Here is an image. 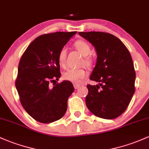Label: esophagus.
Returning a JSON list of instances; mask_svg holds the SVG:
<instances>
[{"mask_svg": "<svg viewBox=\"0 0 149 149\" xmlns=\"http://www.w3.org/2000/svg\"><path fill=\"white\" fill-rule=\"evenodd\" d=\"M73 85H74V87L75 89H77L78 88L80 87L81 84H78V83H74V84H73Z\"/></svg>", "mask_w": 149, "mask_h": 149, "instance_id": "esophagus-1", "label": "esophagus"}]
</instances>
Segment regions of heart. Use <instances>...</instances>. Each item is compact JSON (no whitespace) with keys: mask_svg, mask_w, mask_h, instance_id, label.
<instances>
[{"mask_svg":"<svg viewBox=\"0 0 149 149\" xmlns=\"http://www.w3.org/2000/svg\"><path fill=\"white\" fill-rule=\"evenodd\" d=\"M74 47L84 57L87 56L91 52L90 45L84 40L76 41L74 43ZM66 57L67 49L65 47H62L59 52L58 55H57V61H58L59 65L62 68H65V65H66ZM84 62L85 65L90 66L92 62V58L89 57H86L84 60ZM87 75V71L85 68L68 69L65 72H63L62 78L65 80L77 83L80 82Z\"/></svg>","mask_w":149,"mask_h":149,"instance_id":"heart-1","label":"heart"}]
</instances>
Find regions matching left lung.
Here are the masks:
<instances>
[{"mask_svg":"<svg viewBox=\"0 0 149 149\" xmlns=\"http://www.w3.org/2000/svg\"><path fill=\"white\" fill-rule=\"evenodd\" d=\"M96 49L97 62L87 84L86 105L95 116L106 119L119 116L135 92L136 73L128 49L116 36L102 32H79Z\"/></svg>","mask_w":149,"mask_h":149,"instance_id":"obj_1","label":"left lung"}]
</instances>
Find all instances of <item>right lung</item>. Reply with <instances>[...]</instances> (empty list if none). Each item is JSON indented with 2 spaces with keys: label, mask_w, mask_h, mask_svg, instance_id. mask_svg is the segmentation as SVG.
Wrapping results in <instances>:
<instances>
[{
  "label": "right lung",
  "mask_w": 149,
  "mask_h": 149,
  "mask_svg": "<svg viewBox=\"0 0 149 149\" xmlns=\"http://www.w3.org/2000/svg\"><path fill=\"white\" fill-rule=\"evenodd\" d=\"M74 32H56L38 37L20 58L15 87L24 109L31 117L47 124L60 119L68 109V100L74 92L70 81L60 84L59 52ZM54 82L52 87L50 82Z\"/></svg>",
  "instance_id": "obj_1"
}]
</instances>
